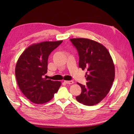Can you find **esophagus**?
Instances as JSON below:
<instances>
[{"label": "esophagus", "mask_w": 134, "mask_h": 134, "mask_svg": "<svg viewBox=\"0 0 134 134\" xmlns=\"http://www.w3.org/2000/svg\"><path fill=\"white\" fill-rule=\"evenodd\" d=\"M64 82L66 84H71L74 83V82L72 80H64Z\"/></svg>", "instance_id": "obj_1"}]
</instances>
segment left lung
Returning a JSON list of instances; mask_svg holds the SVG:
<instances>
[{
  "mask_svg": "<svg viewBox=\"0 0 134 134\" xmlns=\"http://www.w3.org/2000/svg\"><path fill=\"white\" fill-rule=\"evenodd\" d=\"M78 50L79 67L87 70L86 86L78 83L82 92L76 99L86 106L100 102L110 91L115 70L109 51L103 44L88 38L70 39Z\"/></svg>",
  "mask_w": 134,
  "mask_h": 134,
  "instance_id": "1",
  "label": "left lung"
}]
</instances>
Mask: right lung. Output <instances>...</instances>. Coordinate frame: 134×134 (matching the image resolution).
I'll use <instances>...</instances> for the list:
<instances>
[{
	"label": "right lung",
	"mask_w": 134,
	"mask_h": 134,
	"mask_svg": "<svg viewBox=\"0 0 134 134\" xmlns=\"http://www.w3.org/2000/svg\"><path fill=\"white\" fill-rule=\"evenodd\" d=\"M63 41L34 43L23 52L16 64L15 74L20 90L36 104L51 100L61 86L59 81L43 78L47 71L48 58Z\"/></svg>",
	"instance_id": "right-lung-1"
}]
</instances>
